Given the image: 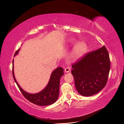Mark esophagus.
Listing matches in <instances>:
<instances>
[{
	"label": "esophagus",
	"mask_w": 124,
	"mask_h": 124,
	"mask_svg": "<svg viewBox=\"0 0 124 124\" xmlns=\"http://www.w3.org/2000/svg\"><path fill=\"white\" fill-rule=\"evenodd\" d=\"M70 67H69V66L66 67V68L64 70L65 73H69L70 71Z\"/></svg>",
	"instance_id": "1"
}]
</instances>
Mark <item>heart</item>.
Here are the masks:
<instances>
[{"instance_id":"heart-1","label":"heart","mask_w":124,"mask_h":124,"mask_svg":"<svg viewBox=\"0 0 124 124\" xmlns=\"http://www.w3.org/2000/svg\"><path fill=\"white\" fill-rule=\"evenodd\" d=\"M72 42H75L74 40H72ZM87 48V44L84 41H80L76 44L75 46V51L77 54H82L86 52Z\"/></svg>"}]
</instances>
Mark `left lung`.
I'll return each instance as SVG.
<instances>
[{
    "instance_id": "8db88e82",
    "label": "left lung",
    "mask_w": 124,
    "mask_h": 124,
    "mask_svg": "<svg viewBox=\"0 0 124 124\" xmlns=\"http://www.w3.org/2000/svg\"><path fill=\"white\" fill-rule=\"evenodd\" d=\"M76 90L83 96L96 94L107 84L110 60L105 46L87 53L72 65Z\"/></svg>"
}]
</instances>
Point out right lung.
<instances>
[{
    "label": "right lung",
    "mask_w": 124,
    "mask_h": 124,
    "mask_svg": "<svg viewBox=\"0 0 124 124\" xmlns=\"http://www.w3.org/2000/svg\"><path fill=\"white\" fill-rule=\"evenodd\" d=\"M20 49L15 53L16 56L20 50ZM13 61H12V74L14 80L18 86L20 90L27 100L35 104L40 106L51 105L57 100L59 95V88L60 78L63 75V69L59 67L52 72L50 79L47 86L41 91L36 93H29L24 91L17 83L15 77L13 70Z\"/></svg>",
    "instance_id": "obj_1"
}]
</instances>
